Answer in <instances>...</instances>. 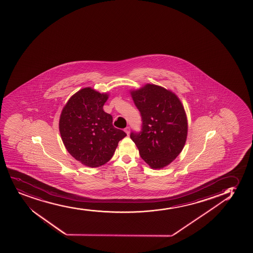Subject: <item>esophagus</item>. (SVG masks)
Masks as SVG:
<instances>
[{"mask_svg": "<svg viewBox=\"0 0 253 253\" xmlns=\"http://www.w3.org/2000/svg\"><path fill=\"white\" fill-rule=\"evenodd\" d=\"M125 133H127V134H129V133H130V128L129 127H126V128H125Z\"/></svg>", "mask_w": 253, "mask_h": 253, "instance_id": "34e87169", "label": "esophagus"}]
</instances>
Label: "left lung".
Here are the masks:
<instances>
[{
  "label": "left lung",
  "mask_w": 253,
  "mask_h": 253,
  "mask_svg": "<svg viewBox=\"0 0 253 253\" xmlns=\"http://www.w3.org/2000/svg\"><path fill=\"white\" fill-rule=\"evenodd\" d=\"M142 119L141 132L130 133L139 155L152 169H161L176 159L184 147L187 120L176 94L154 84L130 91Z\"/></svg>",
  "instance_id": "obj_1"
}]
</instances>
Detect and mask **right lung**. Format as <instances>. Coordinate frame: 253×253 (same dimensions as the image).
I'll list each match as a JSON object with an SVG mask.
<instances>
[{"label":"right lung","instance_id":"1","mask_svg":"<svg viewBox=\"0 0 253 253\" xmlns=\"http://www.w3.org/2000/svg\"><path fill=\"white\" fill-rule=\"evenodd\" d=\"M108 93L85 87L71 96L60 114L59 129L66 150L89 168H98L114 156L127 134L113 125V117L103 111Z\"/></svg>","mask_w":253,"mask_h":253}]
</instances>
